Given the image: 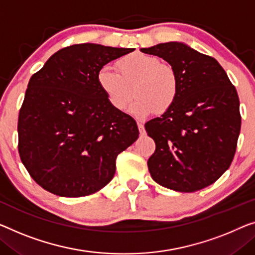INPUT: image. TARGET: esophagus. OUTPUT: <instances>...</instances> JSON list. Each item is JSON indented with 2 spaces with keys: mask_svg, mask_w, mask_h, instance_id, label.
<instances>
[{
  "mask_svg": "<svg viewBox=\"0 0 255 255\" xmlns=\"http://www.w3.org/2000/svg\"><path fill=\"white\" fill-rule=\"evenodd\" d=\"M137 127L140 134H145V129H144V124L142 121H137Z\"/></svg>",
  "mask_w": 255,
  "mask_h": 255,
  "instance_id": "1",
  "label": "esophagus"
}]
</instances>
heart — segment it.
Listing matches in <instances>:
<instances>
[{"label":"heart","mask_w":255,"mask_h":255,"mask_svg":"<svg viewBox=\"0 0 255 255\" xmlns=\"http://www.w3.org/2000/svg\"><path fill=\"white\" fill-rule=\"evenodd\" d=\"M117 71L103 66L97 72V83L106 100L117 111H125L132 98L130 112L146 117L157 109L165 112L175 103L180 81L175 68L155 56L135 52L118 60Z\"/></svg>","instance_id":"obj_1"}]
</instances>
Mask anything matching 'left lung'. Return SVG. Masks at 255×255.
Masks as SVG:
<instances>
[{"instance_id": "obj_1", "label": "left lung", "mask_w": 255, "mask_h": 255, "mask_svg": "<svg viewBox=\"0 0 255 255\" xmlns=\"http://www.w3.org/2000/svg\"><path fill=\"white\" fill-rule=\"evenodd\" d=\"M140 51L165 59L180 81L172 108L145 124L155 143L147 160L151 176L180 192L206 188L235 157L242 124L237 90L218 60L187 44L167 42Z\"/></svg>"}]
</instances>
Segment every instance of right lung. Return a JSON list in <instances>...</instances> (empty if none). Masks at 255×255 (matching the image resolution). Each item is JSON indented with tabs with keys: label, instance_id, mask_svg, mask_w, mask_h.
I'll use <instances>...</instances> for the list:
<instances>
[{
	"label": "right lung",
	"instance_id": "right-lung-1",
	"mask_svg": "<svg viewBox=\"0 0 255 255\" xmlns=\"http://www.w3.org/2000/svg\"><path fill=\"white\" fill-rule=\"evenodd\" d=\"M134 51L80 43L60 49L29 79L18 117V151L30 177L57 196L85 197L116 173L118 154L138 138L97 83L106 64Z\"/></svg>",
	"mask_w": 255,
	"mask_h": 255
}]
</instances>
